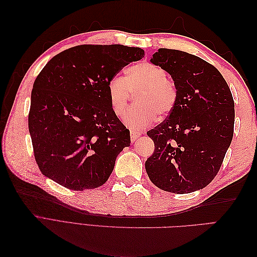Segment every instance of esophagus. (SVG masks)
<instances>
[{
	"mask_svg": "<svg viewBox=\"0 0 257 257\" xmlns=\"http://www.w3.org/2000/svg\"><path fill=\"white\" fill-rule=\"evenodd\" d=\"M139 136H141V133H138V132H136V131H131V141L133 143Z\"/></svg>",
	"mask_w": 257,
	"mask_h": 257,
	"instance_id": "obj_1",
	"label": "esophagus"
}]
</instances>
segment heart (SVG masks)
Segmentation results:
<instances>
[{
	"mask_svg": "<svg viewBox=\"0 0 257 257\" xmlns=\"http://www.w3.org/2000/svg\"><path fill=\"white\" fill-rule=\"evenodd\" d=\"M113 113L125 112L131 93H137L135 106L124 115V123L133 130H143L160 116H166L177 104L175 82L166 77L165 69L150 62H139L126 68L124 79L113 77L107 85Z\"/></svg>",
	"mask_w": 257,
	"mask_h": 257,
	"instance_id": "heart-1",
	"label": "heart"
}]
</instances>
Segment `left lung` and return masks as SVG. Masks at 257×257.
Returning a JSON list of instances; mask_svg holds the SVG:
<instances>
[{
	"mask_svg": "<svg viewBox=\"0 0 257 257\" xmlns=\"http://www.w3.org/2000/svg\"><path fill=\"white\" fill-rule=\"evenodd\" d=\"M151 63L176 84L177 104L147 135L154 152L146 172L159 189L186 194L204 189L222 166L234 135L235 104L221 73L194 54L160 48Z\"/></svg>",
	"mask_w": 257,
	"mask_h": 257,
	"instance_id": "1",
	"label": "left lung"
}]
</instances>
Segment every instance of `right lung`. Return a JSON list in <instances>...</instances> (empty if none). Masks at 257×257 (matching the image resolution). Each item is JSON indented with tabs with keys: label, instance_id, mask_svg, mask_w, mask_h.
<instances>
[{
	"label": "right lung",
	"instance_id": "right-lung-1",
	"mask_svg": "<svg viewBox=\"0 0 257 257\" xmlns=\"http://www.w3.org/2000/svg\"><path fill=\"white\" fill-rule=\"evenodd\" d=\"M145 51L123 45H79L54 56L31 93L29 132L43 175L73 191L102 186L131 144L107 85Z\"/></svg>",
	"mask_w": 257,
	"mask_h": 257
}]
</instances>
